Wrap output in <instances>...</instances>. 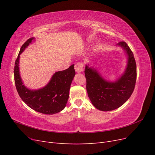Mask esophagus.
<instances>
[{
	"mask_svg": "<svg viewBox=\"0 0 155 155\" xmlns=\"http://www.w3.org/2000/svg\"><path fill=\"white\" fill-rule=\"evenodd\" d=\"M74 68L77 72H82L83 70V63L82 62H77L75 64Z\"/></svg>",
	"mask_w": 155,
	"mask_h": 155,
	"instance_id": "obj_1",
	"label": "esophagus"
}]
</instances>
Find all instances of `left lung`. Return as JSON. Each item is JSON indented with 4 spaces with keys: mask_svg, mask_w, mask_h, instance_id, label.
Segmentation results:
<instances>
[{
    "mask_svg": "<svg viewBox=\"0 0 155 155\" xmlns=\"http://www.w3.org/2000/svg\"><path fill=\"white\" fill-rule=\"evenodd\" d=\"M128 55V64L125 74L114 83L107 82L96 70L86 66L85 75L88 97L96 109L109 111L118 109L132 94L137 81V64L133 51L125 41L118 44Z\"/></svg>",
    "mask_w": 155,
    "mask_h": 155,
    "instance_id": "left-lung-1",
    "label": "left lung"
}]
</instances>
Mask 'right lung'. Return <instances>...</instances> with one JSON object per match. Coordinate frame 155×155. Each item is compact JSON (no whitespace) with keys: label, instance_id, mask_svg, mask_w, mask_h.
Returning a JSON list of instances; mask_svg holds the SVG:
<instances>
[{"label":"right lung","instance_id":"right-lung-1","mask_svg":"<svg viewBox=\"0 0 155 155\" xmlns=\"http://www.w3.org/2000/svg\"><path fill=\"white\" fill-rule=\"evenodd\" d=\"M34 37L28 39L21 46L14 67V79L18 95L25 104L34 110L45 114H54L63 110L66 106L72 79L76 74L74 64L68 68L55 72L45 87L31 91L23 85L19 74V55Z\"/></svg>","mask_w":155,"mask_h":155}]
</instances>
